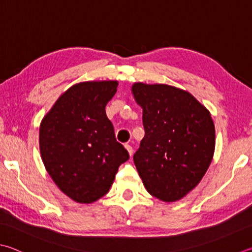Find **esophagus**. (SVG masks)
I'll use <instances>...</instances> for the list:
<instances>
[{
  "label": "esophagus",
  "instance_id": "esophagus-1",
  "mask_svg": "<svg viewBox=\"0 0 252 252\" xmlns=\"http://www.w3.org/2000/svg\"><path fill=\"white\" fill-rule=\"evenodd\" d=\"M126 149L127 150V152H129V154L132 157V154H133V148L130 144H126Z\"/></svg>",
  "mask_w": 252,
  "mask_h": 252
}]
</instances>
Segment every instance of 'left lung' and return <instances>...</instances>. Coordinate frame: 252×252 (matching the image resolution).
<instances>
[{
    "label": "left lung",
    "mask_w": 252,
    "mask_h": 252,
    "mask_svg": "<svg viewBox=\"0 0 252 252\" xmlns=\"http://www.w3.org/2000/svg\"><path fill=\"white\" fill-rule=\"evenodd\" d=\"M145 131L133 161L149 193L163 202L184 197L202 181L215 151V126L194 95L176 87L135 82Z\"/></svg>",
    "instance_id": "left-lung-1"
}]
</instances>
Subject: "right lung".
<instances>
[{
	"instance_id": "right-lung-1",
	"label": "right lung",
	"mask_w": 252,
	"mask_h": 252,
	"mask_svg": "<svg viewBox=\"0 0 252 252\" xmlns=\"http://www.w3.org/2000/svg\"><path fill=\"white\" fill-rule=\"evenodd\" d=\"M118 81L76 84L57 99L39 126L45 168L59 189L80 204L106 195L129 153L116 140L106 106Z\"/></svg>"
}]
</instances>
